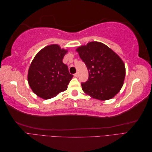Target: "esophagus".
I'll return each mask as SVG.
<instances>
[{"mask_svg": "<svg viewBox=\"0 0 152 152\" xmlns=\"http://www.w3.org/2000/svg\"><path fill=\"white\" fill-rule=\"evenodd\" d=\"M78 75H79V74H78V73H75V74H74V76H75V77H77Z\"/></svg>", "mask_w": 152, "mask_h": 152, "instance_id": "34e87169", "label": "esophagus"}]
</instances>
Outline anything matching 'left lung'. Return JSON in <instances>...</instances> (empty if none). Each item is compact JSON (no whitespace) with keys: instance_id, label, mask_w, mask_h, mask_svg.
<instances>
[{"instance_id":"8db88e82","label":"left lung","mask_w":152,"mask_h":152,"mask_svg":"<svg viewBox=\"0 0 152 152\" xmlns=\"http://www.w3.org/2000/svg\"><path fill=\"white\" fill-rule=\"evenodd\" d=\"M87 68L89 79L81 84L84 93L101 101L113 98L121 91L126 76L122 59L99 42H90L76 49Z\"/></svg>"}]
</instances>
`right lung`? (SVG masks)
<instances>
[{"instance_id":"right-lung-1","label":"right lung","mask_w":152,"mask_h":152,"mask_svg":"<svg viewBox=\"0 0 152 152\" xmlns=\"http://www.w3.org/2000/svg\"><path fill=\"white\" fill-rule=\"evenodd\" d=\"M68 49L50 44L40 50L32 60L28 72V84L39 97L49 99L68 88L73 75L63 63Z\"/></svg>"}]
</instances>
